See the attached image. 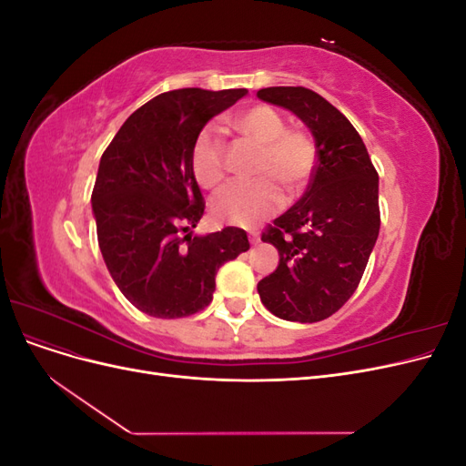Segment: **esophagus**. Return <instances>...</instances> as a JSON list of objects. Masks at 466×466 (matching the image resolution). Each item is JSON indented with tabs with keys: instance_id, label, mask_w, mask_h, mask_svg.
<instances>
[{
	"instance_id": "1",
	"label": "esophagus",
	"mask_w": 466,
	"mask_h": 466,
	"mask_svg": "<svg viewBox=\"0 0 466 466\" xmlns=\"http://www.w3.org/2000/svg\"><path fill=\"white\" fill-rule=\"evenodd\" d=\"M248 238H250L252 245H258V243H260V235H258L257 231H250V233H248Z\"/></svg>"
}]
</instances>
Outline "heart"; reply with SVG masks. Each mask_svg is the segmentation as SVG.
I'll list each match as a JSON object with an SVG mask.
<instances>
[{
  "label": "heart",
  "instance_id": "b5f03b06",
  "mask_svg": "<svg viewBox=\"0 0 466 466\" xmlns=\"http://www.w3.org/2000/svg\"><path fill=\"white\" fill-rule=\"evenodd\" d=\"M229 128L260 147L252 180H235L211 200L216 219L248 228L276 211L284 200L281 188L299 192L317 165L315 139L303 130H288L286 118L272 106L255 105L229 118ZM192 171L204 188H216L228 173V155L216 130L204 128L192 146Z\"/></svg>",
  "mask_w": 466,
  "mask_h": 466
}]
</instances>
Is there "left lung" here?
Instances as JSON below:
<instances>
[{"instance_id":"left-lung-1","label":"left lung","mask_w":466,"mask_h":466,"mask_svg":"<svg viewBox=\"0 0 466 466\" xmlns=\"http://www.w3.org/2000/svg\"><path fill=\"white\" fill-rule=\"evenodd\" d=\"M257 95L291 110L317 146L301 200L262 233L279 264L258 281L260 301L284 320L319 322L354 295L368 266L380 228L379 175L354 126L319 93L266 87Z\"/></svg>"}]
</instances>
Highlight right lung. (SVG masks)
Instances as JSON below:
<instances>
[{
	"mask_svg": "<svg viewBox=\"0 0 466 466\" xmlns=\"http://www.w3.org/2000/svg\"><path fill=\"white\" fill-rule=\"evenodd\" d=\"M247 93H161L122 124L98 163L91 196L98 247L124 298L149 317L202 311L219 268L250 247L238 228L192 235L204 198L190 161L208 120Z\"/></svg>",
	"mask_w": 466,
	"mask_h": 466,
	"instance_id": "add662e5",
	"label": "right lung"
}]
</instances>
